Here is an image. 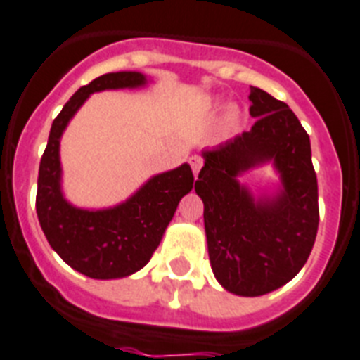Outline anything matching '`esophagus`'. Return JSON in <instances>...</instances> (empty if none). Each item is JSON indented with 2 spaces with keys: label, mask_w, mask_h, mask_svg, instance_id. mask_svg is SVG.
Segmentation results:
<instances>
[{
  "label": "esophagus",
  "mask_w": 360,
  "mask_h": 360,
  "mask_svg": "<svg viewBox=\"0 0 360 360\" xmlns=\"http://www.w3.org/2000/svg\"><path fill=\"white\" fill-rule=\"evenodd\" d=\"M189 163H191L193 174H195V178H197L198 171H200V167H202V158L200 156H191V158H189Z\"/></svg>",
  "instance_id": "1"
}]
</instances>
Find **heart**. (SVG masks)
<instances>
[{"label": "heart", "mask_w": 360, "mask_h": 360, "mask_svg": "<svg viewBox=\"0 0 360 360\" xmlns=\"http://www.w3.org/2000/svg\"><path fill=\"white\" fill-rule=\"evenodd\" d=\"M236 120H237L236 112H230V114H228V117H226L228 123H233V121H236Z\"/></svg>", "instance_id": "b5f03b06"}]
</instances>
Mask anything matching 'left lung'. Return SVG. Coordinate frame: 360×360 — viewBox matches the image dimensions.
<instances>
[{"label":"left lung","mask_w":360,"mask_h":360,"mask_svg":"<svg viewBox=\"0 0 360 360\" xmlns=\"http://www.w3.org/2000/svg\"><path fill=\"white\" fill-rule=\"evenodd\" d=\"M255 123L226 143L204 148L195 191L204 202L207 254L217 281L237 296H263L305 265L319 230V184L311 141L289 106L250 86ZM272 165L278 182L240 184Z\"/></svg>","instance_id":"obj_1"}]
</instances>
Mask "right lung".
Here are the masks:
<instances>
[{
  "label": "right lung",
  "mask_w": 360,
  "mask_h": 360,
  "mask_svg": "<svg viewBox=\"0 0 360 360\" xmlns=\"http://www.w3.org/2000/svg\"><path fill=\"white\" fill-rule=\"evenodd\" d=\"M147 75L117 71L97 77L68 101L51 124L38 171L37 213L53 250L80 274L120 280L143 269L158 248L178 202L193 189L189 163L154 174L127 200L88 210L71 204L62 191L60 139L73 115L95 91L143 88Z\"/></svg>",
  "instance_id": "1"
}]
</instances>
